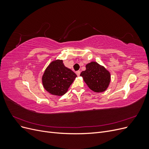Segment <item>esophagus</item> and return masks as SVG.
Listing matches in <instances>:
<instances>
[{
  "instance_id": "34e87169",
  "label": "esophagus",
  "mask_w": 149,
  "mask_h": 149,
  "mask_svg": "<svg viewBox=\"0 0 149 149\" xmlns=\"http://www.w3.org/2000/svg\"><path fill=\"white\" fill-rule=\"evenodd\" d=\"M80 73H81L80 71H76V74H77L78 76H79V75H80Z\"/></svg>"
}]
</instances>
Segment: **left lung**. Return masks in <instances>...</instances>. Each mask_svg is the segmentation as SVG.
<instances>
[{"label":"left lung","mask_w":149,"mask_h":149,"mask_svg":"<svg viewBox=\"0 0 149 149\" xmlns=\"http://www.w3.org/2000/svg\"><path fill=\"white\" fill-rule=\"evenodd\" d=\"M84 82L92 91L96 93L104 92L111 81V74L103 66L95 61L86 65V70L80 74Z\"/></svg>","instance_id":"1"}]
</instances>
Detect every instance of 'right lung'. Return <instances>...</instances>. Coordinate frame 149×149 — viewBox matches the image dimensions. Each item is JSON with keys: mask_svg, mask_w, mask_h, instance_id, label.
Wrapping results in <instances>:
<instances>
[{"mask_svg": "<svg viewBox=\"0 0 149 149\" xmlns=\"http://www.w3.org/2000/svg\"><path fill=\"white\" fill-rule=\"evenodd\" d=\"M77 76L66 68L63 60L53 61L47 68L42 76L44 88L53 95L63 96Z\"/></svg>", "mask_w": 149, "mask_h": 149, "instance_id": "obj_1", "label": "right lung"}]
</instances>
